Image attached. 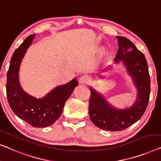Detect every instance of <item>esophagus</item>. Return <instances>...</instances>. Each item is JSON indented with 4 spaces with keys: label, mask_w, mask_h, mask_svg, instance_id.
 I'll return each instance as SVG.
<instances>
[{
    "label": "esophagus",
    "mask_w": 161,
    "mask_h": 161,
    "mask_svg": "<svg viewBox=\"0 0 161 161\" xmlns=\"http://www.w3.org/2000/svg\"><path fill=\"white\" fill-rule=\"evenodd\" d=\"M90 81V78L87 75H83L80 78V82L81 84H88Z\"/></svg>",
    "instance_id": "esophagus-1"
}]
</instances>
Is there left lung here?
I'll return each instance as SVG.
<instances>
[{"label":"left lung","mask_w":161,"mask_h":161,"mask_svg":"<svg viewBox=\"0 0 161 161\" xmlns=\"http://www.w3.org/2000/svg\"><path fill=\"white\" fill-rule=\"evenodd\" d=\"M117 38L119 49L115 62L123 60L134 81L138 92L133 106L125 109H117L90 87V119L99 128L109 131L123 130L139 120L147 107L150 95V76L145 56L128 38L123 36H117Z\"/></svg>","instance_id":"obj_1"}]
</instances>
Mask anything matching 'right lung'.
<instances>
[{"instance_id": "1", "label": "right lung", "mask_w": 161, "mask_h": 161, "mask_svg": "<svg viewBox=\"0 0 161 161\" xmlns=\"http://www.w3.org/2000/svg\"><path fill=\"white\" fill-rule=\"evenodd\" d=\"M34 36L33 34L26 38L13 54L7 72L6 96L10 107L17 117L33 127L45 128L53 125L60 117L65 101L78 85V81L74 79L66 85L55 87L41 99L22 90L18 75L19 65Z\"/></svg>"}]
</instances>
